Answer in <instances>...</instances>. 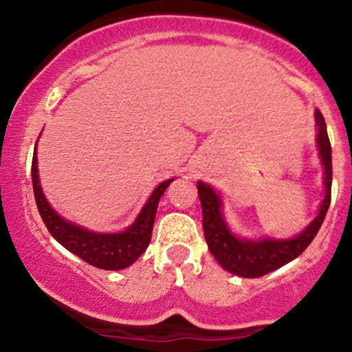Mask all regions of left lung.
Here are the masks:
<instances>
[{"label":"left lung","mask_w":352,"mask_h":352,"mask_svg":"<svg viewBox=\"0 0 352 352\" xmlns=\"http://www.w3.org/2000/svg\"><path fill=\"white\" fill-rule=\"evenodd\" d=\"M316 123V151L320 164L323 166V198L318 205L315 219L291 238H245L234 232L224 215V200L221 191L212 184L198 181V197L204 210V234L208 250L217 260L219 265L238 277H262L265 274L280 269L286 263L298 258L306 246L313 241L318 232L330 205L332 190V147H330L327 124L322 113L315 111Z\"/></svg>","instance_id":"left-lung-1"}]
</instances>
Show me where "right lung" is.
Segmentation results:
<instances>
[{
	"instance_id": "obj_1",
	"label": "right lung",
	"mask_w": 352,
	"mask_h": 352,
	"mask_svg": "<svg viewBox=\"0 0 352 352\" xmlns=\"http://www.w3.org/2000/svg\"><path fill=\"white\" fill-rule=\"evenodd\" d=\"M39 142V140H37ZM175 181V177L159 183L152 190L151 197L144 204L142 210L128 228L116 232H99L68 221L59 215L44 195L41 186L39 166H37V144L32 159V184L36 204L44 224L50 229L53 238L65 246L73 255L80 256L83 262L104 270H121L133 265L142 253L147 250L154 229L155 212L166 188Z\"/></svg>"
}]
</instances>
